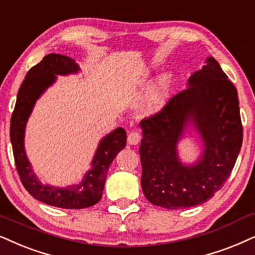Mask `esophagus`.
I'll return each mask as SVG.
<instances>
[{"mask_svg":"<svg viewBox=\"0 0 255 255\" xmlns=\"http://www.w3.org/2000/svg\"><path fill=\"white\" fill-rule=\"evenodd\" d=\"M140 140V134L137 131H131L128 134V143L130 145H137Z\"/></svg>","mask_w":255,"mask_h":255,"instance_id":"esophagus-1","label":"esophagus"}]
</instances>
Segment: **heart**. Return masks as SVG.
I'll return each instance as SVG.
<instances>
[{"label":"heart","instance_id":"heart-1","mask_svg":"<svg viewBox=\"0 0 255 255\" xmlns=\"http://www.w3.org/2000/svg\"><path fill=\"white\" fill-rule=\"evenodd\" d=\"M172 81L168 75H163L151 85L140 105V114L151 116L157 114L166 104L171 92Z\"/></svg>","mask_w":255,"mask_h":255}]
</instances>
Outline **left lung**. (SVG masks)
<instances>
[{"label":"left lung","instance_id":"left-lung-1","mask_svg":"<svg viewBox=\"0 0 255 255\" xmlns=\"http://www.w3.org/2000/svg\"><path fill=\"white\" fill-rule=\"evenodd\" d=\"M188 78L187 89L140 122L141 188L151 204L168 210L211 199L229 179L243 144L237 89L213 57ZM188 127L203 141L196 163L184 164L177 143Z\"/></svg>","mask_w":255,"mask_h":255}]
</instances>
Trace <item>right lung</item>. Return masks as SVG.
I'll list each match as a JSON object with an SVG mask.
<instances>
[{
  "mask_svg": "<svg viewBox=\"0 0 255 255\" xmlns=\"http://www.w3.org/2000/svg\"><path fill=\"white\" fill-rule=\"evenodd\" d=\"M81 68L68 56L49 54L26 74L19 88L10 121V140L15 164L25 190L35 199L50 206L79 210L97 204L103 194L109 167L127 145V131L117 128L99 141L91 161V168L79 184L67 187L42 184L29 163L24 148L26 122L37 99L57 79V75L78 74Z\"/></svg>",
  "mask_w": 255,
  "mask_h": 255,
  "instance_id": "right-lung-1",
  "label": "right lung"
}]
</instances>
